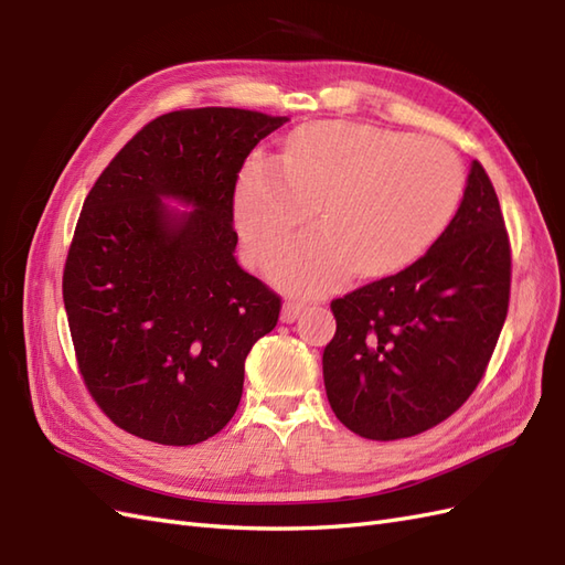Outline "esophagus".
Segmentation results:
<instances>
[{
    "label": "esophagus",
    "mask_w": 565,
    "mask_h": 565,
    "mask_svg": "<svg viewBox=\"0 0 565 565\" xmlns=\"http://www.w3.org/2000/svg\"><path fill=\"white\" fill-rule=\"evenodd\" d=\"M303 309H306V306H303L301 301H285V303H282L280 320H282V322H295V320L301 316Z\"/></svg>",
    "instance_id": "1"
}]
</instances>
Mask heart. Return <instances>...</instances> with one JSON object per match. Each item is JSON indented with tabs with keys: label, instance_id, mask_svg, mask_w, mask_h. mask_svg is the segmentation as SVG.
Returning a JSON list of instances; mask_svg holds the SVG:
<instances>
[{
	"label": "heart",
	"instance_id": "b5f03b06",
	"mask_svg": "<svg viewBox=\"0 0 565 565\" xmlns=\"http://www.w3.org/2000/svg\"><path fill=\"white\" fill-rule=\"evenodd\" d=\"M467 191L459 156L440 141L370 125L318 122L292 131L273 174L237 181L233 216L256 264H268L311 212L303 237L270 276L303 295L330 292L351 273L384 280L415 264L455 218Z\"/></svg>",
	"mask_w": 565,
	"mask_h": 565
}]
</instances>
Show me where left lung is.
I'll list each match as a JSON object with an SVG mask.
<instances>
[{
	"label": "left lung",
	"mask_w": 565,
	"mask_h": 565,
	"mask_svg": "<svg viewBox=\"0 0 565 565\" xmlns=\"http://www.w3.org/2000/svg\"><path fill=\"white\" fill-rule=\"evenodd\" d=\"M511 247L498 193L473 160L450 226L415 264L330 303L322 377L337 419L370 440L417 436L483 380L509 309Z\"/></svg>",
	"instance_id": "obj_1"
}]
</instances>
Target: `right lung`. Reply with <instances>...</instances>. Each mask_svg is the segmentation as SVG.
Listing matches in <instances>:
<instances>
[{"label": "right lung", "instance_id": "1", "mask_svg": "<svg viewBox=\"0 0 565 565\" xmlns=\"http://www.w3.org/2000/svg\"><path fill=\"white\" fill-rule=\"evenodd\" d=\"M285 122L241 108L160 115L84 200L63 270L67 324L84 386L131 436L195 446L235 415L280 297L235 262L233 193ZM167 196L196 210L169 211Z\"/></svg>", "mask_w": 565, "mask_h": 565}]
</instances>
